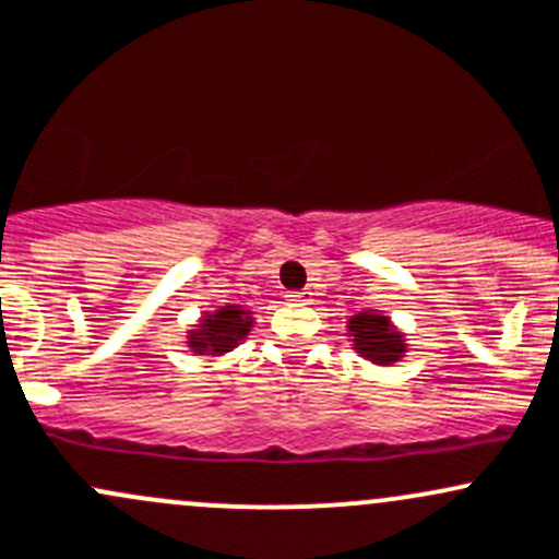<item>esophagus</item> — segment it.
<instances>
[{
    "instance_id": "esophagus-1",
    "label": "esophagus",
    "mask_w": 559,
    "mask_h": 559,
    "mask_svg": "<svg viewBox=\"0 0 559 559\" xmlns=\"http://www.w3.org/2000/svg\"><path fill=\"white\" fill-rule=\"evenodd\" d=\"M292 302H299V305H305V302H310V297H313V295H310V292L308 289H302V292H292Z\"/></svg>"
}]
</instances>
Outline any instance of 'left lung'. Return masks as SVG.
Returning <instances> with one entry per match:
<instances>
[{"mask_svg":"<svg viewBox=\"0 0 559 559\" xmlns=\"http://www.w3.org/2000/svg\"><path fill=\"white\" fill-rule=\"evenodd\" d=\"M348 337L354 340V350L358 356L380 364V367H391L407 354L404 332H399L393 321L380 310H361V313L350 316Z\"/></svg>","mask_w":559,"mask_h":559,"instance_id":"obj_1","label":"left lung"}]
</instances>
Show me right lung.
Instances as JSON below:
<instances>
[{
  "label": "right lung",
  "mask_w": 559,
  "mask_h": 559,
  "mask_svg": "<svg viewBox=\"0 0 559 559\" xmlns=\"http://www.w3.org/2000/svg\"><path fill=\"white\" fill-rule=\"evenodd\" d=\"M251 326H254L251 310H246L243 305H222L203 313V319L187 332V348L201 356H225L243 343Z\"/></svg>",
  "instance_id": "obj_1"
}]
</instances>
